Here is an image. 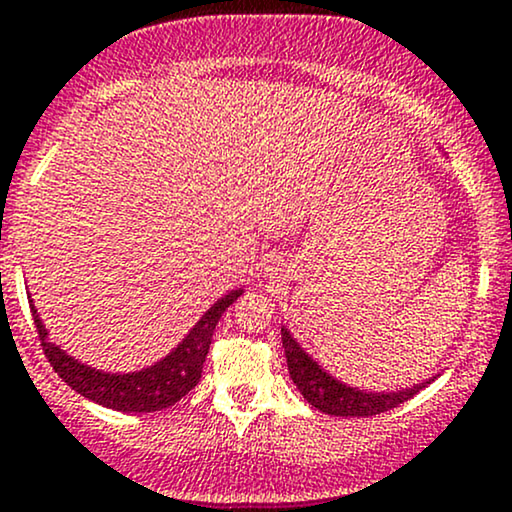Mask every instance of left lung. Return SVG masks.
<instances>
[{
    "label": "left lung",
    "mask_w": 512,
    "mask_h": 512,
    "mask_svg": "<svg viewBox=\"0 0 512 512\" xmlns=\"http://www.w3.org/2000/svg\"><path fill=\"white\" fill-rule=\"evenodd\" d=\"M281 342H284L286 351V363H289L291 380L296 383L301 395L313 404L315 409L325 411V414L332 416H375L383 414V411H390L404 404L411 399L419 390L431 383H421L411 390L402 392H387V395H380V392H361L356 387H346L334 380L332 375H327L317 363L310 358L301 346L296 344V339L291 337L289 332L281 330Z\"/></svg>",
    "instance_id": "obj_1"
}]
</instances>
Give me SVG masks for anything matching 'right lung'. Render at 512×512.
<instances>
[{
  "instance_id": "obj_1",
  "label": "right lung",
  "mask_w": 512,
  "mask_h": 512,
  "mask_svg": "<svg viewBox=\"0 0 512 512\" xmlns=\"http://www.w3.org/2000/svg\"><path fill=\"white\" fill-rule=\"evenodd\" d=\"M240 293L243 291L228 293L226 298L211 305L209 313L192 327L185 342L173 354L158 361L156 366L127 375L101 373V370L74 361L72 356L64 354L60 346L48 342V332H45L43 322L38 320L35 308L31 310L45 358H48L50 366L55 368V373L60 375L64 383L79 392V395L91 399V402L103 404V407L117 411H137L139 414V411H161L173 407L175 402H180L199 383L216 325H219L221 315L226 313L228 305L236 301Z\"/></svg>"
}]
</instances>
